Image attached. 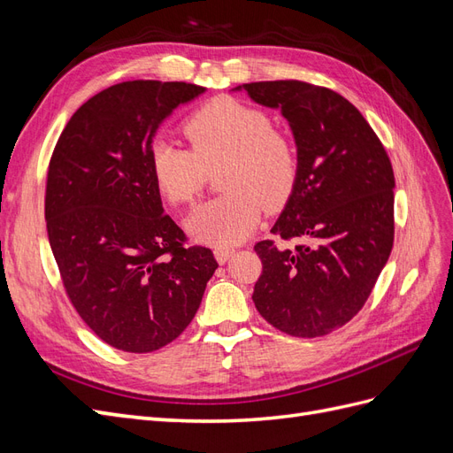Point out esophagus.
I'll list each match as a JSON object with an SVG mask.
<instances>
[{"mask_svg":"<svg viewBox=\"0 0 453 453\" xmlns=\"http://www.w3.org/2000/svg\"><path fill=\"white\" fill-rule=\"evenodd\" d=\"M234 253H236L234 250H232V248H225V245H219V248H215V258H217L221 265H225L226 260H228L232 255H234Z\"/></svg>","mask_w":453,"mask_h":453,"instance_id":"obj_1","label":"esophagus"}]
</instances>
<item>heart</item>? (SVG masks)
<instances>
[{
	"mask_svg": "<svg viewBox=\"0 0 453 453\" xmlns=\"http://www.w3.org/2000/svg\"><path fill=\"white\" fill-rule=\"evenodd\" d=\"M183 132L193 150L157 142L149 168L162 196L183 205L200 195L205 170L223 162L219 187L225 193L202 203L187 221L196 240L238 243L251 234L263 208L280 210L289 200L298 175L296 147L265 111L221 96L196 109Z\"/></svg>",
	"mask_w": 453,
	"mask_h": 453,
	"instance_id": "b5f03b06",
	"label": "heart"
}]
</instances>
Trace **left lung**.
Instances as JSON below:
<instances>
[{
    "mask_svg": "<svg viewBox=\"0 0 453 453\" xmlns=\"http://www.w3.org/2000/svg\"><path fill=\"white\" fill-rule=\"evenodd\" d=\"M232 90L280 113L293 132L298 175L272 232L258 242V313L281 333L315 338L357 313L386 266L395 236L391 160L359 109L303 81H260Z\"/></svg>",
    "mask_w": 453,
    "mask_h": 453,
    "instance_id": "obj_1",
    "label": "left lung"
}]
</instances>
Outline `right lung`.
I'll return each mask as SVG.
<instances>
[{
    "label": "right lung",
    "mask_w": 453,
    "mask_h": 453,
    "mask_svg": "<svg viewBox=\"0 0 453 453\" xmlns=\"http://www.w3.org/2000/svg\"><path fill=\"white\" fill-rule=\"evenodd\" d=\"M205 88L127 81L81 105L49 164V243L73 308L105 344L160 349L193 321L217 260L164 215L149 153L175 107Z\"/></svg>",
    "instance_id": "add662e5"
}]
</instances>
